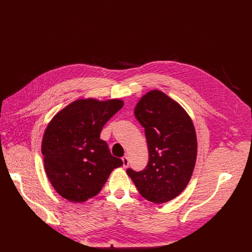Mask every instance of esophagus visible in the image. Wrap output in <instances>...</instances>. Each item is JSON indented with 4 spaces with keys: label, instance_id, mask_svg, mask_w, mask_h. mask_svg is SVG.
Wrapping results in <instances>:
<instances>
[{
    "label": "esophagus",
    "instance_id": "esophagus-1",
    "mask_svg": "<svg viewBox=\"0 0 252 252\" xmlns=\"http://www.w3.org/2000/svg\"><path fill=\"white\" fill-rule=\"evenodd\" d=\"M123 165H124V167H127V165H128V158L126 157V156H125L123 158Z\"/></svg>",
    "mask_w": 252,
    "mask_h": 252
}]
</instances>
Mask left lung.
<instances>
[{
  "mask_svg": "<svg viewBox=\"0 0 252 252\" xmlns=\"http://www.w3.org/2000/svg\"><path fill=\"white\" fill-rule=\"evenodd\" d=\"M134 116L145 127L150 158L143 170L127 168L126 173L142 197L167 202L183 192L192 175L197 155L194 126L181 104L158 90L139 99Z\"/></svg>",
  "mask_w": 252,
  "mask_h": 252,
  "instance_id": "left-lung-1",
  "label": "left lung"
}]
</instances>
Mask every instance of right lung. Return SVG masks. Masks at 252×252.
Returning <instances> with one entry per match:
<instances>
[{"instance_id":"1","label":"right lung","mask_w":252,"mask_h":252,"mask_svg":"<svg viewBox=\"0 0 252 252\" xmlns=\"http://www.w3.org/2000/svg\"><path fill=\"white\" fill-rule=\"evenodd\" d=\"M124 105L121 99H78L48 125L43 141L45 170L55 190L70 202L96 195L111 172L123 165L112 156L100 131Z\"/></svg>"}]
</instances>
